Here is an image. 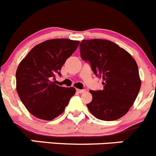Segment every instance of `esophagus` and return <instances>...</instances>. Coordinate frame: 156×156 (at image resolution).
Here are the masks:
<instances>
[{"label":"esophagus","mask_w":156,"mask_h":156,"mask_svg":"<svg viewBox=\"0 0 156 156\" xmlns=\"http://www.w3.org/2000/svg\"><path fill=\"white\" fill-rule=\"evenodd\" d=\"M76 91L78 93H79V94H82V93H84L85 91V89H77Z\"/></svg>","instance_id":"1"}]
</instances>
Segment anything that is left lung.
Listing matches in <instances>:
<instances>
[{"instance_id": "left-lung-1", "label": "left lung", "mask_w": 156, "mask_h": 156, "mask_svg": "<svg viewBox=\"0 0 156 156\" xmlns=\"http://www.w3.org/2000/svg\"><path fill=\"white\" fill-rule=\"evenodd\" d=\"M79 47L81 59L104 81L102 90L90 91L92 100L87 104L88 110L100 120L120 119L129 112L140 90L137 63L129 52L110 41L82 40Z\"/></svg>"}]
</instances>
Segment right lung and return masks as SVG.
<instances>
[{
    "label": "right lung",
    "mask_w": 156,
    "mask_h": 156,
    "mask_svg": "<svg viewBox=\"0 0 156 156\" xmlns=\"http://www.w3.org/2000/svg\"><path fill=\"white\" fill-rule=\"evenodd\" d=\"M79 41L51 39L36 45L19 64L16 71V86L24 105L36 118L53 120L62 114L75 88L55 84V76L78 46Z\"/></svg>",
    "instance_id": "obj_1"
}]
</instances>
